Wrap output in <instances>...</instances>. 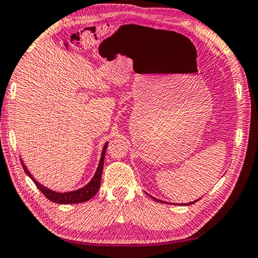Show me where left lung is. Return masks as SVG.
<instances>
[{
	"instance_id": "1",
	"label": "left lung",
	"mask_w": 258,
	"mask_h": 258,
	"mask_svg": "<svg viewBox=\"0 0 258 258\" xmlns=\"http://www.w3.org/2000/svg\"><path fill=\"white\" fill-rule=\"evenodd\" d=\"M152 198H153V200H154V201H156V202H160V203H164V202H162V201H160V200H156V198H154V197H153V196H151ZM197 201H195V202H191V203H188V204H184V205H190V204H194V203H196ZM179 205V204H178Z\"/></svg>"
}]
</instances>
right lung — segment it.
Listing matches in <instances>:
<instances>
[{
	"instance_id": "right-lung-1",
	"label": "right lung",
	"mask_w": 258,
	"mask_h": 258,
	"mask_svg": "<svg viewBox=\"0 0 258 258\" xmlns=\"http://www.w3.org/2000/svg\"><path fill=\"white\" fill-rule=\"evenodd\" d=\"M107 144L108 143H106L105 145H104L102 156H101V161H99L97 171H96V173H95L94 178L92 179V181H90L88 184H86L84 188L78 189V190H75V191H70V192L53 191V190H51V189L44 187L43 184L38 183V181H36L35 178L33 177V175H31V173L29 172L28 170H27L25 164L21 162L22 168H24L26 174L28 175V177L31 180H33L34 183L36 184V187H37L39 190L44 194L45 197H46L47 200H49L51 202L57 203V204H78V203H84V202L89 201L90 198L96 195V192L98 191V189H99V186H101V179H102L103 165H104V157H105Z\"/></svg>"
}]
</instances>
